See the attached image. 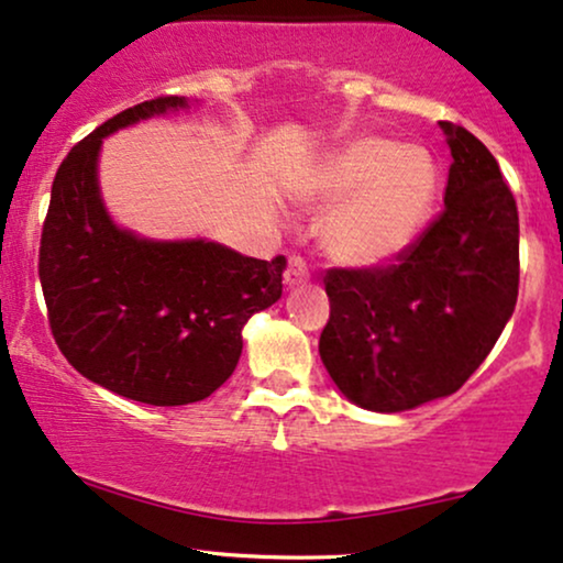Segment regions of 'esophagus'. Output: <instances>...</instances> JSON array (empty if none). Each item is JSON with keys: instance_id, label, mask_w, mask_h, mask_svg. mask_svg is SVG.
Here are the masks:
<instances>
[{"instance_id": "esophagus-1", "label": "esophagus", "mask_w": 563, "mask_h": 563, "mask_svg": "<svg viewBox=\"0 0 563 563\" xmlns=\"http://www.w3.org/2000/svg\"><path fill=\"white\" fill-rule=\"evenodd\" d=\"M310 274H308V263H305L300 255H292L287 263V271H284V282L289 284V287H295V284H302L308 282Z\"/></svg>"}]
</instances>
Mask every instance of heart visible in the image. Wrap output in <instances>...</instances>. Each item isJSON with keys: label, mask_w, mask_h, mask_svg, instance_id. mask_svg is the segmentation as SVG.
Wrapping results in <instances>:
<instances>
[{"label": "heart", "mask_w": 563, "mask_h": 563, "mask_svg": "<svg viewBox=\"0 0 563 563\" xmlns=\"http://www.w3.org/2000/svg\"><path fill=\"white\" fill-rule=\"evenodd\" d=\"M310 196L339 203L321 224L323 250L344 266H380L412 245L439 196V166L426 148L357 137L321 166Z\"/></svg>", "instance_id": "obj_1"}]
</instances>
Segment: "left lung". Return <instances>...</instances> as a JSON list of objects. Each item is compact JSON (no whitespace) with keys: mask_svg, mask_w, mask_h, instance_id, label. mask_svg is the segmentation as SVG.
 <instances>
[{"mask_svg":"<svg viewBox=\"0 0 563 563\" xmlns=\"http://www.w3.org/2000/svg\"><path fill=\"white\" fill-rule=\"evenodd\" d=\"M451 148L443 211L378 268H329L318 352L339 391L405 412L462 388L494 350L519 292V217L485 145L441 122Z\"/></svg>","mask_w":563,"mask_h":563,"instance_id":"obj_1","label":"left lung"}]
</instances>
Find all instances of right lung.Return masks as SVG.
Masks as SVG:
<instances>
[{"instance_id":"right-lung-1","label":"right lung","mask_w":563,"mask_h":563,"mask_svg":"<svg viewBox=\"0 0 563 563\" xmlns=\"http://www.w3.org/2000/svg\"><path fill=\"white\" fill-rule=\"evenodd\" d=\"M187 109L183 96L130 107L59 164L38 276L67 363L120 397L156 407L211 397L242 355V325L282 297L287 258H247L208 240H145L117 227L99 190L103 137Z\"/></svg>"}]
</instances>
